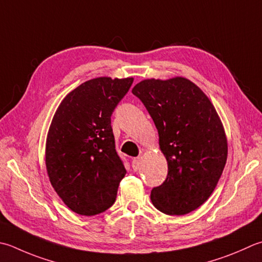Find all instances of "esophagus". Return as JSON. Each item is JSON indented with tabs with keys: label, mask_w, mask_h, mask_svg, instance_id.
Listing matches in <instances>:
<instances>
[{
	"label": "esophagus",
	"mask_w": 262,
	"mask_h": 262,
	"mask_svg": "<svg viewBox=\"0 0 262 262\" xmlns=\"http://www.w3.org/2000/svg\"><path fill=\"white\" fill-rule=\"evenodd\" d=\"M132 167H133V169H134L135 171L140 169V167H141V158L140 157L133 159V160H132Z\"/></svg>",
	"instance_id": "esophagus-1"
}]
</instances>
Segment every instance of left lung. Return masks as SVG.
Instances as JSON below:
<instances>
[{
  "mask_svg": "<svg viewBox=\"0 0 262 262\" xmlns=\"http://www.w3.org/2000/svg\"><path fill=\"white\" fill-rule=\"evenodd\" d=\"M159 133L168 175L151 191V201L166 214L189 213L207 201L227 160L222 120L201 89L184 77L145 79L133 89Z\"/></svg>",
  "mask_w": 262,
  "mask_h": 262,
  "instance_id": "left-lung-1",
  "label": "left lung"
}]
</instances>
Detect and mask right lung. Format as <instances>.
<instances>
[{
	"mask_svg": "<svg viewBox=\"0 0 262 262\" xmlns=\"http://www.w3.org/2000/svg\"><path fill=\"white\" fill-rule=\"evenodd\" d=\"M134 78L99 77L61 102L46 138V170L54 191L74 212L94 216L115 203L126 175L117 155L111 116Z\"/></svg>",
	"mask_w": 262,
	"mask_h": 262,
	"instance_id": "right-lung-1",
	"label": "right lung"
}]
</instances>
